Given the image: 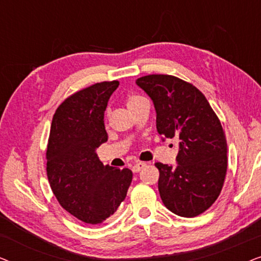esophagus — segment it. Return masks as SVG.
I'll list each match as a JSON object with an SVG mask.
<instances>
[{"mask_svg":"<svg viewBox=\"0 0 261 261\" xmlns=\"http://www.w3.org/2000/svg\"><path fill=\"white\" fill-rule=\"evenodd\" d=\"M145 166H146V163L139 162V163H137V164H134L133 167H132V171L137 173V172H139V171H141V169H144Z\"/></svg>","mask_w":261,"mask_h":261,"instance_id":"1","label":"esophagus"}]
</instances>
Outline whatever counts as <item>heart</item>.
Listing matches in <instances>:
<instances>
[{
	"mask_svg": "<svg viewBox=\"0 0 261 261\" xmlns=\"http://www.w3.org/2000/svg\"><path fill=\"white\" fill-rule=\"evenodd\" d=\"M145 97H142L140 95H137V94H132V95H128L127 98H126V102H127V106L128 108L132 109L134 108L135 106H138L139 103L145 101Z\"/></svg>",
	"mask_w": 261,
	"mask_h": 261,
	"instance_id": "b5f03b06",
	"label": "heart"
}]
</instances>
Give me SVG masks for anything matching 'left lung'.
<instances>
[{"instance_id": "left-lung-1", "label": "left lung", "mask_w": 261, "mask_h": 261, "mask_svg": "<svg viewBox=\"0 0 261 261\" xmlns=\"http://www.w3.org/2000/svg\"><path fill=\"white\" fill-rule=\"evenodd\" d=\"M156 112V130L179 141L177 165L156 163L158 189L167 209L195 217L213 205L227 172V141L219 117L194 85L170 74L137 80Z\"/></svg>"}]
</instances>
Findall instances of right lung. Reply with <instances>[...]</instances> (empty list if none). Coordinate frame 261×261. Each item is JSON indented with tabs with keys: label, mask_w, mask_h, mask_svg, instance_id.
<instances>
[{
	"label": "right lung",
	"mask_w": 261,
	"mask_h": 261,
	"mask_svg": "<svg viewBox=\"0 0 261 261\" xmlns=\"http://www.w3.org/2000/svg\"><path fill=\"white\" fill-rule=\"evenodd\" d=\"M119 82H102L67 97L49 132L47 178L59 204L85 223H102L126 198L133 172L103 165L96 148L108 140L105 112Z\"/></svg>",
	"instance_id": "obj_1"
}]
</instances>
